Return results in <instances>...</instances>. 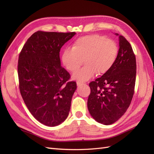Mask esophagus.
I'll use <instances>...</instances> for the list:
<instances>
[{
	"label": "esophagus",
	"instance_id": "34e87169",
	"mask_svg": "<svg viewBox=\"0 0 154 154\" xmlns=\"http://www.w3.org/2000/svg\"><path fill=\"white\" fill-rule=\"evenodd\" d=\"M76 84H77V85H78V86H80V85H82V84H83V82H76Z\"/></svg>",
	"mask_w": 154,
	"mask_h": 154
}]
</instances>
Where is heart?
Wrapping results in <instances>:
<instances>
[{
  "label": "heart",
  "instance_id": "obj_1",
  "mask_svg": "<svg viewBox=\"0 0 154 154\" xmlns=\"http://www.w3.org/2000/svg\"><path fill=\"white\" fill-rule=\"evenodd\" d=\"M118 47L115 42L98 35L81 37L72 49L63 51L62 62L68 71H76L84 62L85 66L74 72L73 80L86 82L94 74H103L112 67L117 59Z\"/></svg>",
  "mask_w": 154,
  "mask_h": 154
}]
</instances>
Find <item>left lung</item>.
<instances>
[{
    "label": "left lung",
    "instance_id": "8db88e82",
    "mask_svg": "<svg viewBox=\"0 0 154 154\" xmlns=\"http://www.w3.org/2000/svg\"><path fill=\"white\" fill-rule=\"evenodd\" d=\"M119 36L117 59L109 71L89 83L91 94L87 107L97 122L105 125L118 121L125 113L134 93L136 76V57L130 43Z\"/></svg>",
    "mask_w": 154,
    "mask_h": 154
}]
</instances>
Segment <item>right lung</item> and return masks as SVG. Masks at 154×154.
<instances>
[{
    "mask_svg": "<svg viewBox=\"0 0 154 154\" xmlns=\"http://www.w3.org/2000/svg\"><path fill=\"white\" fill-rule=\"evenodd\" d=\"M75 35L35 32L18 58L21 96L34 118L48 127L59 125L67 119L76 89L75 82H67L70 74L60 59V49Z\"/></svg>",
    "mask_w": 154,
    "mask_h": 154,
    "instance_id": "add662e5",
    "label": "right lung"
}]
</instances>
